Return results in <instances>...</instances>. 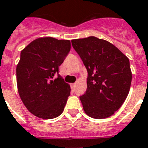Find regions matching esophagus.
Segmentation results:
<instances>
[{
    "mask_svg": "<svg viewBox=\"0 0 148 148\" xmlns=\"http://www.w3.org/2000/svg\"><path fill=\"white\" fill-rule=\"evenodd\" d=\"M75 86H76V83L71 84V88H72V89H74V88H75Z\"/></svg>",
    "mask_w": 148,
    "mask_h": 148,
    "instance_id": "34e87169",
    "label": "esophagus"
}]
</instances>
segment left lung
Returning a JSON list of instances; mask_svg holds the SVG:
<instances>
[{"label":"left lung","instance_id":"1","mask_svg":"<svg viewBox=\"0 0 148 148\" xmlns=\"http://www.w3.org/2000/svg\"><path fill=\"white\" fill-rule=\"evenodd\" d=\"M71 43L88 71V88L80 97L84 112L95 119L110 117L128 95L132 79L129 59L111 43L94 36Z\"/></svg>","mask_w":148,"mask_h":148}]
</instances>
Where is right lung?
<instances>
[{"label":"right lung","instance_id":"add662e5","mask_svg":"<svg viewBox=\"0 0 148 148\" xmlns=\"http://www.w3.org/2000/svg\"><path fill=\"white\" fill-rule=\"evenodd\" d=\"M71 50L69 40L51 37L33 40L21 52L17 65V90L27 109L36 117L52 119L62 114L71 88L58 67Z\"/></svg>","mask_w":148,"mask_h":148}]
</instances>
